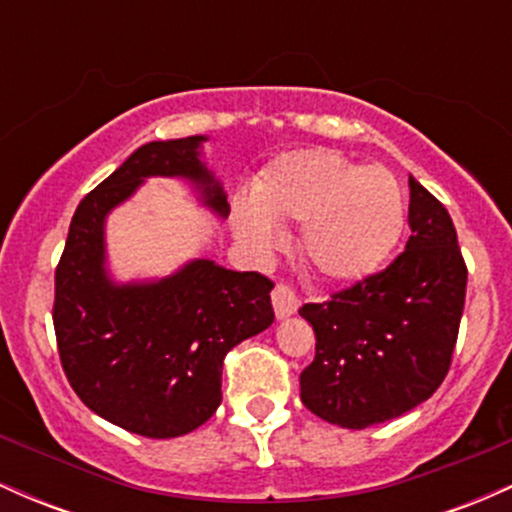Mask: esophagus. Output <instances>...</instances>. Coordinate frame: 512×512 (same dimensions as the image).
Returning <instances> with one entry per match:
<instances>
[{"instance_id":"esophagus-1","label":"esophagus","mask_w":512,"mask_h":512,"mask_svg":"<svg viewBox=\"0 0 512 512\" xmlns=\"http://www.w3.org/2000/svg\"><path fill=\"white\" fill-rule=\"evenodd\" d=\"M272 303H274V313L276 317H289L298 310V296L291 286L286 284H276L272 291Z\"/></svg>"}]
</instances>
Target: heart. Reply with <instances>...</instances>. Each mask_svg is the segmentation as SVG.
<instances>
[{
    "mask_svg": "<svg viewBox=\"0 0 512 512\" xmlns=\"http://www.w3.org/2000/svg\"><path fill=\"white\" fill-rule=\"evenodd\" d=\"M233 204V228L252 250H272L279 226L301 223V255L330 281L366 279L383 267L404 228V197L383 168H363L322 149L269 163Z\"/></svg>",
    "mask_w": 512,
    "mask_h": 512,
    "instance_id": "obj_1",
    "label": "heart"
}]
</instances>
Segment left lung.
Wrapping results in <instances>:
<instances>
[{
    "label": "left lung",
    "instance_id": "1",
    "mask_svg": "<svg viewBox=\"0 0 512 512\" xmlns=\"http://www.w3.org/2000/svg\"><path fill=\"white\" fill-rule=\"evenodd\" d=\"M407 250L380 272L305 303L315 358L301 373L303 404L361 428L426 402L448 375L467 293V264L443 202L409 175Z\"/></svg>",
    "mask_w": 512,
    "mask_h": 512
}]
</instances>
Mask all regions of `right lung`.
<instances>
[{
	"label": "right lung",
	"instance_id": "1",
	"mask_svg": "<svg viewBox=\"0 0 512 512\" xmlns=\"http://www.w3.org/2000/svg\"><path fill=\"white\" fill-rule=\"evenodd\" d=\"M204 137L151 142L76 207L55 269L57 351L72 390L110 424L146 438H178L221 404L223 358L274 322L260 272H231L209 260L158 284H110L103 272V219L149 175H182L228 214L219 182L199 161Z\"/></svg>",
	"mask_w": 512,
	"mask_h": 512
}]
</instances>
